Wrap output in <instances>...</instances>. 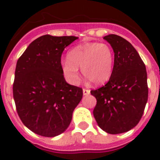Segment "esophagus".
Wrapping results in <instances>:
<instances>
[{
	"instance_id": "obj_1",
	"label": "esophagus",
	"mask_w": 160,
	"mask_h": 160,
	"mask_svg": "<svg viewBox=\"0 0 160 160\" xmlns=\"http://www.w3.org/2000/svg\"><path fill=\"white\" fill-rule=\"evenodd\" d=\"M90 90H87V89H83V95H90Z\"/></svg>"
}]
</instances>
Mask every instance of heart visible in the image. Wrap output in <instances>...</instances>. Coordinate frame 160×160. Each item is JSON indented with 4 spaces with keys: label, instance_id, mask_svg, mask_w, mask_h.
Wrapping results in <instances>:
<instances>
[{
    "label": "heart",
    "instance_id": "1",
    "mask_svg": "<svg viewBox=\"0 0 160 160\" xmlns=\"http://www.w3.org/2000/svg\"><path fill=\"white\" fill-rule=\"evenodd\" d=\"M114 51L106 43L85 42L75 46L67 53V60L61 61V71L71 85L80 81L81 68L83 75L95 85L109 80L114 68Z\"/></svg>",
    "mask_w": 160,
    "mask_h": 160
}]
</instances>
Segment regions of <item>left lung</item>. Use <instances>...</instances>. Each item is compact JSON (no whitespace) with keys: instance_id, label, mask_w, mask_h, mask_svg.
I'll use <instances>...</instances> for the list:
<instances>
[{"instance_id":"1","label":"left lung","mask_w":160,"mask_h":160,"mask_svg":"<svg viewBox=\"0 0 160 160\" xmlns=\"http://www.w3.org/2000/svg\"><path fill=\"white\" fill-rule=\"evenodd\" d=\"M114 53L113 72L107 84L91 95L97 104L93 114L106 133L121 134L135 127L148 100L145 65L134 46L117 35L104 37Z\"/></svg>"}]
</instances>
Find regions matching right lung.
Wrapping results in <instances>:
<instances>
[{
    "mask_svg": "<svg viewBox=\"0 0 160 160\" xmlns=\"http://www.w3.org/2000/svg\"><path fill=\"white\" fill-rule=\"evenodd\" d=\"M77 39L45 35L32 41L17 60L14 100L22 123L35 134H62L82 99V89L65 81L60 65L63 51Z\"/></svg>",
    "mask_w": 160,
    "mask_h": 160,
    "instance_id": "add662e5",
    "label": "right lung"
}]
</instances>
